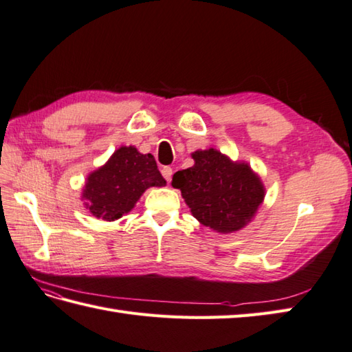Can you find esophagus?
Wrapping results in <instances>:
<instances>
[{
	"label": "esophagus",
	"mask_w": 352,
	"mask_h": 352,
	"mask_svg": "<svg viewBox=\"0 0 352 352\" xmlns=\"http://www.w3.org/2000/svg\"><path fill=\"white\" fill-rule=\"evenodd\" d=\"M161 173H162L164 177H166V181L170 182L171 181V175H173V170H171V167H164L161 170Z\"/></svg>",
	"instance_id": "1"
}]
</instances>
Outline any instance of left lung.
<instances>
[{"instance_id":"8db88e82","label":"left lung","mask_w":352,"mask_h":352,"mask_svg":"<svg viewBox=\"0 0 352 352\" xmlns=\"http://www.w3.org/2000/svg\"><path fill=\"white\" fill-rule=\"evenodd\" d=\"M194 166L173 175L194 218L220 233H232L252 221L265 188L247 162H233L215 149L191 153Z\"/></svg>"}]
</instances>
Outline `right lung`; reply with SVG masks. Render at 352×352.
I'll list each match as a JSON object with an SVG mask.
<instances>
[{
  "mask_svg": "<svg viewBox=\"0 0 352 352\" xmlns=\"http://www.w3.org/2000/svg\"><path fill=\"white\" fill-rule=\"evenodd\" d=\"M166 184L153 155L140 153L134 146H122L102 167L89 175L82 200L96 218L114 221L128 214L147 188Z\"/></svg>",
  "mask_w": 352,
  "mask_h": 352,
  "instance_id": "obj_1",
  "label": "right lung"
}]
</instances>
